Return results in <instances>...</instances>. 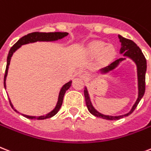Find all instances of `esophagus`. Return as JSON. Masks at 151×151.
Instances as JSON below:
<instances>
[{
    "label": "esophagus",
    "instance_id": "1",
    "mask_svg": "<svg viewBox=\"0 0 151 151\" xmlns=\"http://www.w3.org/2000/svg\"><path fill=\"white\" fill-rule=\"evenodd\" d=\"M78 75H79L80 78H83V79H88V78H89V74H88L86 71H84V70L79 72Z\"/></svg>",
    "mask_w": 151,
    "mask_h": 151
}]
</instances>
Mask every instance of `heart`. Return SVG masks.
I'll return each instance as SVG.
<instances>
[{
    "label": "heart",
    "mask_w": 151,
    "mask_h": 151,
    "mask_svg": "<svg viewBox=\"0 0 151 151\" xmlns=\"http://www.w3.org/2000/svg\"><path fill=\"white\" fill-rule=\"evenodd\" d=\"M90 51L94 55H99L103 52L106 56H111L114 53V49L112 46H109L106 47V43L101 42L91 45L90 47Z\"/></svg>",
    "instance_id": "1"
}]
</instances>
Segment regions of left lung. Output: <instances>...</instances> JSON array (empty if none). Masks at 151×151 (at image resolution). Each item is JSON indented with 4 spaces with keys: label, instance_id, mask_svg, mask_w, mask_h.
I'll return each instance as SVG.
<instances>
[{
    "label": "left lung",
    "instance_id": "1",
    "mask_svg": "<svg viewBox=\"0 0 151 151\" xmlns=\"http://www.w3.org/2000/svg\"><path fill=\"white\" fill-rule=\"evenodd\" d=\"M119 41L121 42V46H122V47L120 49V53H123V56H127L129 58H130L131 60H133L134 61V63H136V65H137V78H138V98H137L135 104L133 105V107H132L131 110L129 111L128 113L122 115V116H106V115H103V114L99 112V111L95 109V108L93 107L92 104L91 102L90 97H89L88 89L85 87L84 91V98H85V102H86V105L87 107H88V111H90L93 116L99 117V118H102L104 119H120L130 115L135 110L137 105L139 104V101L141 100L143 95H144V92H145V78L146 71H147V60H146L145 56L143 54V52H142L141 50L139 49V46H137V45L134 42L122 37L120 35H119ZM124 60H126V58L117 59L114 62H112L111 64L109 65L108 67H104V68L100 70V71H101V73H106L109 71H111V70H114L118 66L119 63L121 61Z\"/></svg>",
    "mask_w": 151,
    "mask_h": 151
}]
</instances>
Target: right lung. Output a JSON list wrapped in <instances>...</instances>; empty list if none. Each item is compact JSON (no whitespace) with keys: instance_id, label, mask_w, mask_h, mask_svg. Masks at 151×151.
<instances>
[{"instance_id":"1","label":"right lung","mask_w":151,"mask_h":151,"mask_svg":"<svg viewBox=\"0 0 151 151\" xmlns=\"http://www.w3.org/2000/svg\"><path fill=\"white\" fill-rule=\"evenodd\" d=\"M68 35L67 32H32L29 33L28 35H24L22 38H21L20 40H18L14 46H12L11 49H10V51L8 52V58H7V66H6V70H5V73H4V88H6V78H7V75H8V67H9L10 61H11V58H12V55L15 52L16 50H18V48H20L22 45L28 43H32V42H35L37 41H43V42H51V41H56V40H61L64 38L65 36H67ZM72 81L67 82V84H65L62 88L60 89V94H59L58 97V101L56 103V107L53 110L49 112L48 114L45 115V116H26V115H24L22 114V116L26 117L27 119H49L52 117L53 116H55L57 112L59 111L60 109L61 105L63 104V97H64L65 93L68 89L70 88V87L71 86ZM10 104L12 105V107L14 109L13 107V105L12 104L11 101H10ZM14 110L17 112H18L16 109Z\"/></svg>"}]
</instances>
